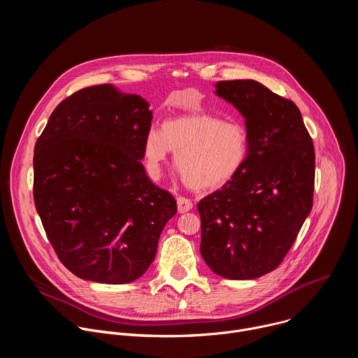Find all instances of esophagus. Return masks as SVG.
Segmentation results:
<instances>
[{
	"label": "esophagus",
	"mask_w": 358,
	"mask_h": 358,
	"mask_svg": "<svg viewBox=\"0 0 358 358\" xmlns=\"http://www.w3.org/2000/svg\"><path fill=\"white\" fill-rule=\"evenodd\" d=\"M177 207H178V213L184 214V213H187L192 208V202H191V199H188L185 196H178L177 198Z\"/></svg>",
	"instance_id": "34e87169"
}]
</instances>
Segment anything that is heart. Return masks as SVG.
<instances>
[{"instance_id":"b5f03b06","label":"heart","mask_w":358,"mask_h":358,"mask_svg":"<svg viewBox=\"0 0 358 358\" xmlns=\"http://www.w3.org/2000/svg\"><path fill=\"white\" fill-rule=\"evenodd\" d=\"M170 150L182 181L195 191L224 187L243 169L249 152L246 129L234 120L207 113L181 115L164 122L162 131L151 129L144 138L147 170L160 176Z\"/></svg>"}]
</instances>
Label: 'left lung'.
Wrapping results in <instances>:
<instances>
[{
  "label": "left lung",
  "instance_id": "obj_1",
  "mask_svg": "<svg viewBox=\"0 0 358 358\" xmlns=\"http://www.w3.org/2000/svg\"><path fill=\"white\" fill-rule=\"evenodd\" d=\"M217 94L245 117L249 152L239 174L202 198L201 255L217 275L275 271L313 207L315 145L299 108L262 83L221 80Z\"/></svg>",
  "mask_w": 358,
  "mask_h": 358
}]
</instances>
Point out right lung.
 Wrapping results in <instances>:
<instances>
[{
    "instance_id": "obj_1",
    "label": "right lung",
    "mask_w": 358,
    "mask_h": 358,
    "mask_svg": "<svg viewBox=\"0 0 358 358\" xmlns=\"http://www.w3.org/2000/svg\"><path fill=\"white\" fill-rule=\"evenodd\" d=\"M151 119L138 94L94 85L62 100L36 140L35 208L59 261L80 279L140 278L177 213L140 162Z\"/></svg>"
}]
</instances>
